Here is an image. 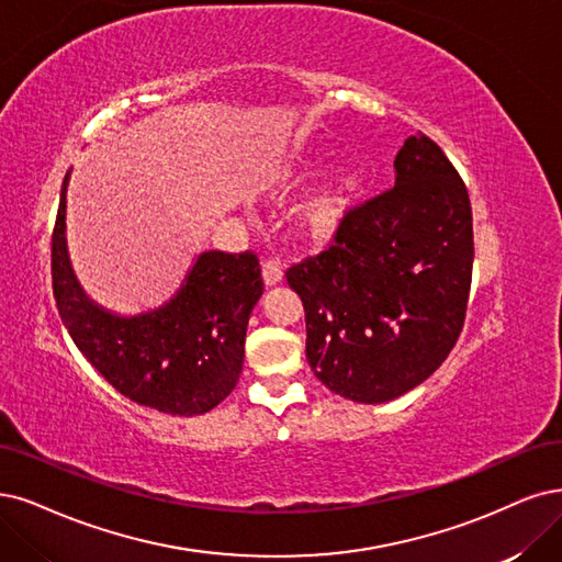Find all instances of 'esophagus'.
I'll return each instance as SVG.
<instances>
[{
    "label": "esophagus",
    "mask_w": 562,
    "mask_h": 562,
    "mask_svg": "<svg viewBox=\"0 0 562 562\" xmlns=\"http://www.w3.org/2000/svg\"><path fill=\"white\" fill-rule=\"evenodd\" d=\"M261 276H263V282L266 286H276L282 282L284 273H282V266L278 261H263V268H261Z\"/></svg>",
    "instance_id": "obj_1"
}]
</instances>
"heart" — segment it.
Returning a JSON list of instances; mask_svg holds the SVG:
<instances>
[{"label":"heart","mask_w":562,"mask_h":562,"mask_svg":"<svg viewBox=\"0 0 562 562\" xmlns=\"http://www.w3.org/2000/svg\"><path fill=\"white\" fill-rule=\"evenodd\" d=\"M357 171L351 166H340L334 176L301 203L299 224L310 240H328L340 232L351 196L357 190Z\"/></svg>","instance_id":"1"}]
</instances>
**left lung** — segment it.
<instances>
[{
    "label": "left lung",
    "mask_w": 562,
    "mask_h": 562,
    "mask_svg": "<svg viewBox=\"0 0 562 562\" xmlns=\"http://www.w3.org/2000/svg\"><path fill=\"white\" fill-rule=\"evenodd\" d=\"M396 184L347 211L334 245L286 270L315 378L378 405L419 386L459 340L472 282V207L440 145L409 136Z\"/></svg>",
    "instance_id": "8db88e82"
}]
</instances>
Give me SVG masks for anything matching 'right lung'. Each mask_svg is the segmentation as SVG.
I'll list each match as a JSON object with an SVG mask.
<instances>
[{"mask_svg":"<svg viewBox=\"0 0 562 562\" xmlns=\"http://www.w3.org/2000/svg\"><path fill=\"white\" fill-rule=\"evenodd\" d=\"M67 184L53 228V294L71 340L122 396L164 414L194 417L234 391L252 307L263 294L255 252H203L176 296L120 317L78 284L67 252Z\"/></svg>","mask_w":562,"mask_h":562,"instance_id":"obj_1","label":"right lung"}]
</instances>
